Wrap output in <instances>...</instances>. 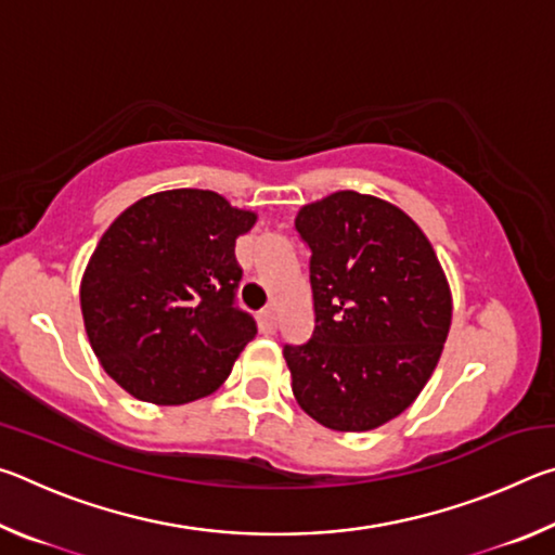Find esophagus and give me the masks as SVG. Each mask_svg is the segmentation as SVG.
Listing matches in <instances>:
<instances>
[{"instance_id": "esophagus-1", "label": "esophagus", "mask_w": 555, "mask_h": 555, "mask_svg": "<svg viewBox=\"0 0 555 555\" xmlns=\"http://www.w3.org/2000/svg\"><path fill=\"white\" fill-rule=\"evenodd\" d=\"M259 327H261V333H267V335L276 333V315L271 308H264V311L259 313Z\"/></svg>"}]
</instances>
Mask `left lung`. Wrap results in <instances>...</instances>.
<instances>
[{
	"instance_id": "left-lung-1",
	"label": "left lung",
	"mask_w": 555,
	"mask_h": 555,
	"mask_svg": "<svg viewBox=\"0 0 555 555\" xmlns=\"http://www.w3.org/2000/svg\"><path fill=\"white\" fill-rule=\"evenodd\" d=\"M315 327L284 345L291 389L333 430H372L399 416L434 374L453 315L443 269L397 205L340 191L304 205Z\"/></svg>"
}]
</instances>
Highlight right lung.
Wrapping results in <instances>:
<instances>
[{
	"label": "right lung",
	"instance_id": "right-lung-1",
	"mask_svg": "<svg viewBox=\"0 0 555 555\" xmlns=\"http://www.w3.org/2000/svg\"><path fill=\"white\" fill-rule=\"evenodd\" d=\"M257 215L222 195L178 188L146 195L102 234L80 308L105 372L139 401L178 406L230 377L257 323L237 308L234 242Z\"/></svg>",
	"mask_w": 555,
	"mask_h": 555
}]
</instances>
